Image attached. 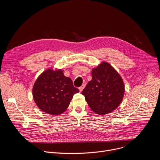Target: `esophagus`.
<instances>
[{
	"label": "esophagus",
	"mask_w": 160,
	"mask_h": 160,
	"mask_svg": "<svg viewBox=\"0 0 160 160\" xmlns=\"http://www.w3.org/2000/svg\"><path fill=\"white\" fill-rule=\"evenodd\" d=\"M85 85L83 84V85H82L80 87H79V90H80V92H82V90H83V88H85Z\"/></svg>",
	"instance_id": "esophagus-1"
}]
</instances>
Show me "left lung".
<instances>
[{"instance_id": "left-lung-1", "label": "left lung", "mask_w": 160, "mask_h": 160, "mask_svg": "<svg viewBox=\"0 0 160 160\" xmlns=\"http://www.w3.org/2000/svg\"><path fill=\"white\" fill-rule=\"evenodd\" d=\"M92 77L82 94L95 113L99 115L111 113L120 106L123 98L125 85L122 77L106 61L93 68Z\"/></svg>"}]
</instances>
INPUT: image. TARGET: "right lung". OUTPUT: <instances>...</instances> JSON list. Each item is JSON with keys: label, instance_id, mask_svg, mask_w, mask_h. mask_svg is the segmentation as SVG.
Here are the masks:
<instances>
[{"label": "right lung", "instance_id": "obj_1", "mask_svg": "<svg viewBox=\"0 0 160 160\" xmlns=\"http://www.w3.org/2000/svg\"><path fill=\"white\" fill-rule=\"evenodd\" d=\"M78 92L72 79L64 75L62 69L48 68L37 78L32 94L40 109L56 116L67 109L73 95Z\"/></svg>", "mask_w": 160, "mask_h": 160}]
</instances>
